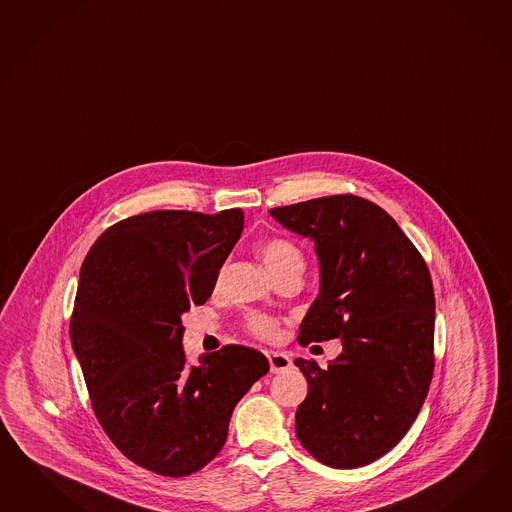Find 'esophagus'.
I'll return each mask as SVG.
<instances>
[{
    "instance_id": "esophagus-1",
    "label": "esophagus",
    "mask_w": 512,
    "mask_h": 512,
    "mask_svg": "<svg viewBox=\"0 0 512 512\" xmlns=\"http://www.w3.org/2000/svg\"><path fill=\"white\" fill-rule=\"evenodd\" d=\"M268 361H270V371L272 373H283V371H287V369L292 367L291 358L287 354H283V352H270L268 354Z\"/></svg>"
}]
</instances>
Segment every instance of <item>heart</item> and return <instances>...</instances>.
Returning <instances> with one entry per match:
<instances>
[{
    "label": "heart",
    "mask_w": 512,
    "mask_h": 512,
    "mask_svg": "<svg viewBox=\"0 0 512 512\" xmlns=\"http://www.w3.org/2000/svg\"><path fill=\"white\" fill-rule=\"evenodd\" d=\"M264 264L274 277L287 272H304L305 255L302 248L289 236H268L259 244ZM244 328L257 339L276 341L279 337V320L266 313L251 311L244 318Z\"/></svg>",
    "instance_id": "heart-1"
}]
</instances>
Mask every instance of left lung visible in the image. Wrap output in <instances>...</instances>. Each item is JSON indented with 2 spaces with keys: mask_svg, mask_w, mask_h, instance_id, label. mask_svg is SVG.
Masks as SVG:
<instances>
[{
  "mask_svg": "<svg viewBox=\"0 0 512 512\" xmlns=\"http://www.w3.org/2000/svg\"><path fill=\"white\" fill-rule=\"evenodd\" d=\"M317 246L320 294L298 343L343 341L320 369L294 360L309 393L296 436L318 462L360 468L410 430L434 373V289L412 240L384 208L358 195H326L270 210Z\"/></svg>",
  "mask_w": 512,
  "mask_h": 512,
  "instance_id": "left-lung-1",
  "label": "left lung"
}]
</instances>
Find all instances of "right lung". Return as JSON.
Returning <instances> with one entry per match:
<instances>
[{"label":"right lung","mask_w":512,"mask_h":512,"mask_svg":"<svg viewBox=\"0 0 512 512\" xmlns=\"http://www.w3.org/2000/svg\"><path fill=\"white\" fill-rule=\"evenodd\" d=\"M244 227L240 208L154 210L117 221L80 270L70 341L100 427L145 470L184 477L227 440L236 402L270 365L225 345L186 367L180 315L203 305Z\"/></svg>","instance_id":"1"}]
</instances>
